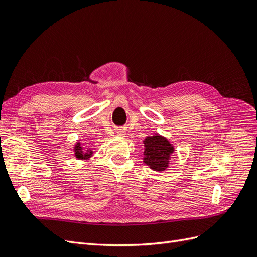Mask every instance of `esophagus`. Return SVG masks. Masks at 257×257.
<instances>
[{
  "mask_svg": "<svg viewBox=\"0 0 257 257\" xmlns=\"http://www.w3.org/2000/svg\"><path fill=\"white\" fill-rule=\"evenodd\" d=\"M123 134H124V132H122V131L119 132V135H123Z\"/></svg>",
  "mask_w": 257,
  "mask_h": 257,
  "instance_id": "esophagus-1",
  "label": "esophagus"
}]
</instances>
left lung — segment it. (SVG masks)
Returning <instances> with one entry per match:
<instances>
[{
  "mask_svg": "<svg viewBox=\"0 0 257 257\" xmlns=\"http://www.w3.org/2000/svg\"><path fill=\"white\" fill-rule=\"evenodd\" d=\"M144 162L155 172H163L168 167L169 159L174 153V147L165 137L153 135L145 141Z\"/></svg>",
  "mask_w": 257,
  "mask_h": 257,
  "instance_id": "1",
  "label": "left lung"
}]
</instances>
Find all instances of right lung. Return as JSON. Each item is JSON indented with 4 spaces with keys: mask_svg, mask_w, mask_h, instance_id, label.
Returning <instances> with one entry per match:
<instances>
[{
    "mask_svg": "<svg viewBox=\"0 0 257 257\" xmlns=\"http://www.w3.org/2000/svg\"><path fill=\"white\" fill-rule=\"evenodd\" d=\"M75 155L77 159H80V160H87L89 159L91 155H92V151L91 150H87V152H83V148L81 147L80 143H77L75 145Z\"/></svg>",
    "mask_w": 257,
    "mask_h": 257,
    "instance_id": "obj_1",
    "label": "right lung"
}]
</instances>
